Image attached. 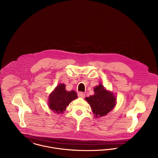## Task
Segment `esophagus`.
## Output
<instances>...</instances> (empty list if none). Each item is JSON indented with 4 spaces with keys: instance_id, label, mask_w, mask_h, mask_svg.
Masks as SVG:
<instances>
[{
    "instance_id": "34e87169",
    "label": "esophagus",
    "mask_w": 158,
    "mask_h": 158,
    "mask_svg": "<svg viewBox=\"0 0 158 158\" xmlns=\"http://www.w3.org/2000/svg\"><path fill=\"white\" fill-rule=\"evenodd\" d=\"M78 96L79 97H80V98H85V93H83V92H79L78 93Z\"/></svg>"
}]
</instances>
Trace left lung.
I'll return each mask as SVG.
<instances>
[{
  "label": "left lung",
  "instance_id": "8db88e82",
  "mask_svg": "<svg viewBox=\"0 0 158 158\" xmlns=\"http://www.w3.org/2000/svg\"><path fill=\"white\" fill-rule=\"evenodd\" d=\"M94 95L86 97L85 99L90 105L96 117L105 115L113 110L116 98L113 93L106 90L102 84L94 88Z\"/></svg>",
  "mask_w": 158,
  "mask_h": 158
}]
</instances>
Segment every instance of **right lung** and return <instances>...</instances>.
<instances>
[{
	"label": "right lung",
	"mask_w": 158,
	"mask_h": 158,
	"mask_svg": "<svg viewBox=\"0 0 158 158\" xmlns=\"http://www.w3.org/2000/svg\"><path fill=\"white\" fill-rule=\"evenodd\" d=\"M65 88L64 84L58 85L49 97L48 106L55 113H63L71 101L78 97L76 92L66 91Z\"/></svg>",
	"instance_id": "add662e5"
}]
</instances>
